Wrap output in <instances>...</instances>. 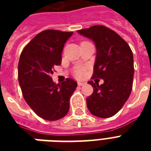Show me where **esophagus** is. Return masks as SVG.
Listing matches in <instances>:
<instances>
[{
  "mask_svg": "<svg viewBox=\"0 0 151 151\" xmlns=\"http://www.w3.org/2000/svg\"><path fill=\"white\" fill-rule=\"evenodd\" d=\"M85 84H86V82H83V81H78V85L79 86H82V85H85Z\"/></svg>",
  "mask_w": 151,
  "mask_h": 151,
  "instance_id": "1",
  "label": "esophagus"
}]
</instances>
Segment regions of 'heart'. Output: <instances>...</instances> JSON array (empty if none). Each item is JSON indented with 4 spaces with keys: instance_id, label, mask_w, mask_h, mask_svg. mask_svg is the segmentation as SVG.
<instances>
[{
    "instance_id": "obj_1",
    "label": "heart",
    "mask_w": 151,
    "mask_h": 151,
    "mask_svg": "<svg viewBox=\"0 0 151 151\" xmlns=\"http://www.w3.org/2000/svg\"><path fill=\"white\" fill-rule=\"evenodd\" d=\"M75 75L78 78H81L84 75V69L83 68H78L75 71Z\"/></svg>"
}]
</instances>
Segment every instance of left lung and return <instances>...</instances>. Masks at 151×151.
<instances>
[{
	"label": "left lung",
	"instance_id": "obj_1",
	"mask_svg": "<svg viewBox=\"0 0 151 151\" xmlns=\"http://www.w3.org/2000/svg\"><path fill=\"white\" fill-rule=\"evenodd\" d=\"M78 32L91 39L96 46V58L92 78L103 79V85L89 81L92 94L86 99L92 114L107 118L116 114L124 106L132 88L133 55L122 37L108 27L93 26Z\"/></svg>",
	"mask_w": 151,
	"mask_h": 151
}]
</instances>
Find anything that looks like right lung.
I'll list each match as a JSON object with an SVG mask.
<instances>
[{
  "label": "right lung",
  "instance_id": "obj_1",
  "mask_svg": "<svg viewBox=\"0 0 151 151\" xmlns=\"http://www.w3.org/2000/svg\"><path fill=\"white\" fill-rule=\"evenodd\" d=\"M73 32L46 29L29 41L20 55L18 78L22 96L35 114L47 121L66 116L70 99L78 84L66 78L61 85L53 82L54 66L61 64L64 44Z\"/></svg>",
  "mask_w": 151,
  "mask_h": 151
}]
</instances>
